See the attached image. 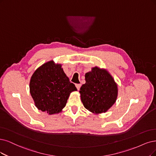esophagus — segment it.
Listing matches in <instances>:
<instances>
[{"mask_svg": "<svg viewBox=\"0 0 156 156\" xmlns=\"http://www.w3.org/2000/svg\"><path fill=\"white\" fill-rule=\"evenodd\" d=\"M76 87L78 90H80V87H81V84H76Z\"/></svg>", "mask_w": 156, "mask_h": 156, "instance_id": "obj_1", "label": "esophagus"}]
</instances>
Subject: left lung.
Returning <instances> with one entry per match:
<instances>
[{
	"instance_id": "8db88e82",
	"label": "left lung",
	"mask_w": 156,
	"mask_h": 156,
	"mask_svg": "<svg viewBox=\"0 0 156 156\" xmlns=\"http://www.w3.org/2000/svg\"><path fill=\"white\" fill-rule=\"evenodd\" d=\"M85 83L80 88V93L86 109L94 114L107 112L116 102L118 85L106 69L98 67L85 75Z\"/></svg>"
}]
</instances>
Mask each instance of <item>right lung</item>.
Returning a JSON list of instances; mask_svg holds the SVG:
<instances>
[{"label":"right lung","instance_id":"right-lung-1","mask_svg":"<svg viewBox=\"0 0 156 156\" xmlns=\"http://www.w3.org/2000/svg\"><path fill=\"white\" fill-rule=\"evenodd\" d=\"M30 90L38 110L54 114L62 111L71 93L77 89L69 81L62 65L51 60L34 72L30 80Z\"/></svg>","mask_w":156,"mask_h":156}]
</instances>
